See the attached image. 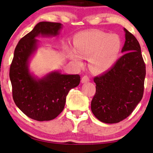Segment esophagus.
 Segmentation results:
<instances>
[{
	"mask_svg": "<svg viewBox=\"0 0 153 153\" xmlns=\"http://www.w3.org/2000/svg\"><path fill=\"white\" fill-rule=\"evenodd\" d=\"M90 81V78L88 77V76H87V75H84L82 77V79H81V83H87L88 81Z\"/></svg>",
	"mask_w": 153,
	"mask_h": 153,
	"instance_id": "34e87169",
	"label": "esophagus"
}]
</instances>
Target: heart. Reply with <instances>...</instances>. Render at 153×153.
<instances>
[{
	"label": "heart",
	"instance_id": "1",
	"mask_svg": "<svg viewBox=\"0 0 153 153\" xmlns=\"http://www.w3.org/2000/svg\"><path fill=\"white\" fill-rule=\"evenodd\" d=\"M75 51L69 50V56L78 65L81 57L88 58L89 67L93 72H104L111 68L118 60L122 42L117 35L100 30L81 33L74 39Z\"/></svg>",
	"mask_w": 153,
	"mask_h": 153
}]
</instances>
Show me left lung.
Wrapping results in <instances>:
<instances>
[{
  "instance_id": "1",
  "label": "left lung",
  "mask_w": 153,
  "mask_h": 153,
  "mask_svg": "<svg viewBox=\"0 0 153 153\" xmlns=\"http://www.w3.org/2000/svg\"><path fill=\"white\" fill-rule=\"evenodd\" d=\"M124 55L114 65L94 77L96 92L91 101V111L105 123H117L127 118L143 95L146 65L137 38L125 28Z\"/></svg>"
}]
</instances>
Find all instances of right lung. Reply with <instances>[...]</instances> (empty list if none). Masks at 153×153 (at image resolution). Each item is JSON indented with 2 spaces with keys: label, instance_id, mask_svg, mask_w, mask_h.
Segmentation results:
<instances>
[{
  "label": "right lung",
  "instance_id": "1",
  "mask_svg": "<svg viewBox=\"0 0 153 153\" xmlns=\"http://www.w3.org/2000/svg\"><path fill=\"white\" fill-rule=\"evenodd\" d=\"M61 26L60 23H38L19 42L10 65V79L14 103L25 115L37 121L56 118L63 110L70 90L80 83L79 74L52 72L36 80L28 71V60L37 49L35 37L39 35L56 36Z\"/></svg>",
  "mask_w": 153,
  "mask_h": 153
}]
</instances>
